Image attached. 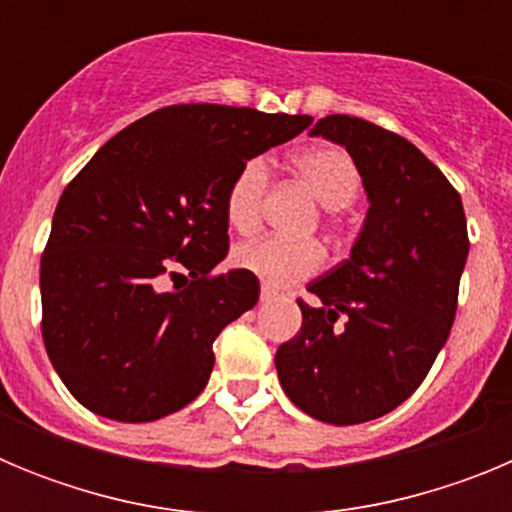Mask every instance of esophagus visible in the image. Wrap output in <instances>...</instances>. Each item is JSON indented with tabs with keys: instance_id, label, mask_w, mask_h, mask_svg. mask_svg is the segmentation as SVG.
Instances as JSON below:
<instances>
[{
	"instance_id": "34e87169",
	"label": "esophagus",
	"mask_w": 512,
	"mask_h": 512,
	"mask_svg": "<svg viewBox=\"0 0 512 512\" xmlns=\"http://www.w3.org/2000/svg\"><path fill=\"white\" fill-rule=\"evenodd\" d=\"M274 297H277V289H271L269 284H264V287H261V302H269L274 300Z\"/></svg>"
}]
</instances>
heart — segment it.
I'll return each mask as SVG.
<instances>
[{"label":"heart","instance_id":"obj_1","mask_svg":"<svg viewBox=\"0 0 512 512\" xmlns=\"http://www.w3.org/2000/svg\"><path fill=\"white\" fill-rule=\"evenodd\" d=\"M292 169L325 210H343L359 197V166L343 148L328 143L305 148L292 158ZM269 179L264 158H248L235 171L225 192V217L230 228L238 233H253L259 228ZM233 264L269 287H287L318 274L325 264V251L318 241H289L279 235H266L238 243L233 248Z\"/></svg>","mask_w":512,"mask_h":512}]
</instances>
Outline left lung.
Returning <instances> with one entry per match:
<instances>
[{
  "label": "left lung",
  "mask_w": 512,
  "mask_h": 512,
  "mask_svg": "<svg viewBox=\"0 0 512 512\" xmlns=\"http://www.w3.org/2000/svg\"><path fill=\"white\" fill-rule=\"evenodd\" d=\"M310 135L351 153L369 212L351 256L307 284L318 302L297 300L302 328L274 361L302 413L356 425L395 410L431 372L454 325L467 217L449 179L402 135L348 115L323 117Z\"/></svg>",
  "instance_id": "obj_1"
}]
</instances>
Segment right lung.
I'll use <instances>...</instances> for the list:
<instances>
[{"instance_id":"1","label":"right lung","mask_w":512,"mask_h":512,"mask_svg":"<svg viewBox=\"0 0 512 512\" xmlns=\"http://www.w3.org/2000/svg\"><path fill=\"white\" fill-rule=\"evenodd\" d=\"M310 122L171 104L107 140L63 189L40 259V330L84 408L148 423L205 390L212 343L259 300L248 271L212 274L228 253V184L248 158ZM182 268L183 287L161 290Z\"/></svg>"}]
</instances>
